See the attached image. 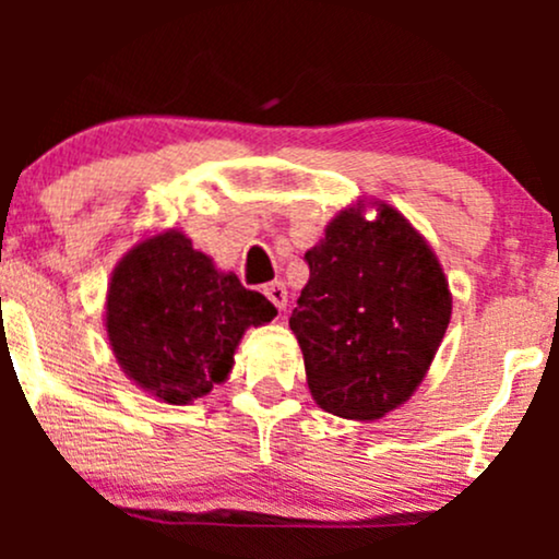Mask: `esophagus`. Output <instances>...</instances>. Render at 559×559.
Instances as JSON below:
<instances>
[{
    "label": "esophagus",
    "instance_id": "34e87169",
    "mask_svg": "<svg viewBox=\"0 0 559 559\" xmlns=\"http://www.w3.org/2000/svg\"><path fill=\"white\" fill-rule=\"evenodd\" d=\"M262 294H265L267 299L273 301L275 307H278L281 312L286 310V301H288V292H286V286H284V281H271V284H265L262 286Z\"/></svg>",
    "mask_w": 559,
    "mask_h": 559
}]
</instances>
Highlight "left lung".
Segmentation results:
<instances>
[{"mask_svg": "<svg viewBox=\"0 0 559 559\" xmlns=\"http://www.w3.org/2000/svg\"><path fill=\"white\" fill-rule=\"evenodd\" d=\"M310 281L288 325L325 413L383 418L426 376L452 316L447 278L423 236L389 204L376 221L344 210L305 254Z\"/></svg>", "mask_w": 559, "mask_h": 559, "instance_id": "obj_1", "label": "left lung"}]
</instances>
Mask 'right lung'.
Returning a JSON list of instances; mask_svg holds the SVG:
<instances>
[{"instance_id":"1","label":"right lung","mask_w":559,"mask_h":559,"mask_svg":"<svg viewBox=\"0 0 559 559\" xmlns=\"http://www.w3.org/2000/svg\"><path fill=\"white\" fill-rule=\"evenodd\" d=\"M278 310L234 273H217L178 230L141 241L115 267L107 336L123 370L168 404H189L226 381L249 325Z\"/></svg>"}]
</instances>
